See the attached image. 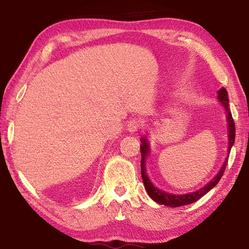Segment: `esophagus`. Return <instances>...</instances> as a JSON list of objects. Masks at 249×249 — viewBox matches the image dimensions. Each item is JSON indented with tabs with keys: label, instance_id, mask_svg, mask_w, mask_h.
Returning a JSON list of instances; mask_svg holds the SVG:
<instances>
[{
	"label": "esophagus",
	"instance_id": "esophagus-1",
	"mask_svg": "<svg viewBox=\"0 0 249 249\" xmlns=\"http://www.w3.org/2000/svg\"><path fill=\"white\" fill-rule=\"evenodd\" d=\"M142 128V122L140 120H132L129 121V123L127 124V129L129 133H135L138 132Z\"/></svg>",
	"mask_w": 249,
	"mask_h": 249
}]
</instances>
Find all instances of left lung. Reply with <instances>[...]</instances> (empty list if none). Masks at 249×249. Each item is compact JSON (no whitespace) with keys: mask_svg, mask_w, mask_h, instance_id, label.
<instances>
[{"mask_svg":"<svg viewBox=\"0 0 249 249\" xmlns=\"http://www.w3.org/2000/svg\"><path fill=\"white\" fill-rule=\"evenodd\" d=\"M218 100L222 103L223 107H224L226 114H227V127H229V149H227V154L231 153V146L234 145L235 142V123L233 117H231V113L230 111V101H229V95H227V91L225 88H222V89L218 90ZM142 145H141V153H142V182L146 188V191L148 193V196L153 199L155 202H157L159 204H163L166 206H171V208H178V206L191 204L193 202H196L200 199V197L206 195L211 189H213L215 185L218 183V181L221 180L223 174H224L225 168L227 166V159H229V155L225 159V161L223 162V166L218 171V174L214 177V178L210 181L208 184H205L203 188L199 189V190L196 192L187 193V195H171V193H167L165 191L159 190L155 187V185L150 182L148 176L146 174V168H145V160L147 155H148L149 151V145L148 142H147L146 138H142L141 140Z\"/></svg>","mask_w":249,"mask_h":249,"instance_id":"left-lung-1","label":"left lung"}]
</instances>
